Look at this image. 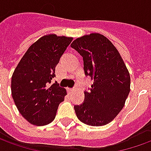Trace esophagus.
<instances>
[{"mask_svg": "<svg viewBox=\"0 0 151 151\" xmlns=\"http://www.w3.org/2000/svg\"><path fill=\"white\" fill-rule=\"evenodd\" d=\"M74 90H75V89H70H70H68V91H69V92H73Z\"/></svg>", "mask_w": 151, "mask_h": 151, "instance_id": "1", "label": "esophagus"}]
</instances>
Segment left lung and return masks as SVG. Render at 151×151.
I'll list each match as a JSON object with an SVG mask.
<instances>
[{"label":"left lung","mask_w":151,"mask_h":151,"mask_svg":"<svg viewBox=\"0 0 151 151\" xmlns=\"http://www.w3.org/2000/svg\"><path fill=\"white\" fill-rule=\"evenodd\" d=\"M83 57L86 76L93 81L85 101L74 107L78 119L86 125L109 123L125 105L131 79L121 55L103 34L93 33L76 38L70 44Z\"/></svg>","instance_id":"1"}]
</instances>
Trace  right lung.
<instances>
[{"mask_svg":"<svg viewBox=\"0 0 151 151\" xmlns=\"http://www.w3.org/2000/svg\"><path fill=\"white\" fill-rule=\"evenodd\" d=\"M73 38L47 34L33 43L23 56L11 78V93L23 117L33 125L53 121L66 89L51 85L60 58Z\"/></svg>","mask_w":151,"mask_h":151,"instance_id":"right-lung-1","label":"right lung"}]
</instances>
